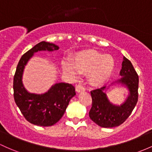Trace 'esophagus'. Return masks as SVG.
I'll return each instance as SVG.
<instances>
[{
	"label": "esophagus",
	"instance_id": "1",
	"mask_svg": "<svg viewBox=\"0 0 152 152\" xmlns=\"http://www.w3.org/2000/svg\"><path fill=\"white\" fill-rule=\"evenodd\" d=\"M76 91L78 93L81 92V91H85V88L83 86H81V84H78L76 86Z\"/></svg>",
	"mask_w": 152,
	"mask_h": 152
}]
</instances>
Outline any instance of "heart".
I'll list each match as a JSON object with an SVG mask.
<instances>
[{
  "label": "heart",
  "instance_id": "b5f03b06",
  "mask_svg": "<svg viewBox=\"0 0 152 152\" xmlns=\"http://www.w3.org/2000/svg\"><path fill=\"white\" fill-rule=\"evenodd\" d=\"M62 66L63 70L71 76H76L78 73H89L90 83L94 86H100L111 77L115 63L110 56L94 50H85L75 53L72 61L69 58L64 60Z\"/></svg>",
  "mask_w": 152,
  "mask_h": 152
}]
</instances>
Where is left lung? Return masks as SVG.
I'll return each instance as SVG.
<instances>
[{"mask_svg": "<svg viewBox=\"0 0 152 152\" xmlns=\"http://www.w3.org/2000/svg\"><path fill=\"white\" fill-rule=\"evenodd\" d=\"M120 75L121 79L112 84H122L129 91L126 101L121 105H116L109 101L104 92L106 86L91 91L92 104L89 113V118L102 128L116 127L124 123L138 102V76L132 63L126 57H123Z\"/></svg>", "mask_w": 152, "mask_h": 152, "instance_id": "left-lung-1", "label": "left lung"}]
</instances>
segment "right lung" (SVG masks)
Returning <instances> with one entry per match:
<instances>
[{"label":"right lung","instance_id":"right-lung-1","mask_svg":"<svg viewBox=\"0 0 152 152\" xmlns=\"http://www.w3.org/2000/svg\"><path fill=\"white\" fill-rule=\"evenodd\" d=\"M59 47L42 41L24 53L16 67L14 77V97L25 119L37 126H51L61 120L70 100L76 95L75 87L68 83H57L45 94L29 93L22 83L25 66L38 51H54Z\"/></svg>","mask_w":152,"mask_h":152}]
</instances>
